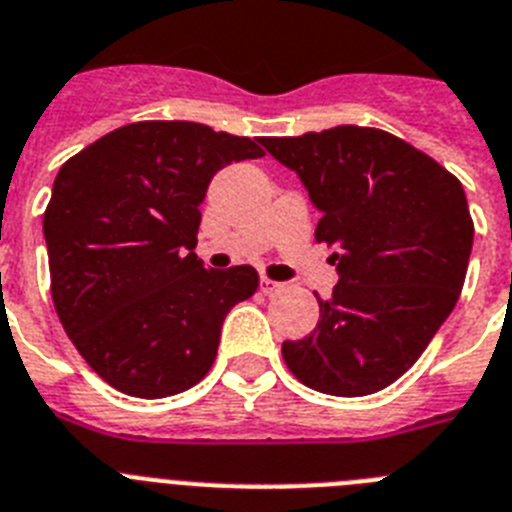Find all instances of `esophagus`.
Masks as SVG:
<instances>
[{
  "label": "esophagus",
  "instance_id": "34e87169",
  "mask_svg": "<svg viewBox=\"0 0 512 512\" xmlns=\"http://www.w3.org/2000/svg\"><path fill=\"white\" fill-rule=\"evenodd\" d=\"M281 283H275V281H270V278H260V291L265 293V296H273V293H278L281 291Z\"/></svg>",
  "mask_w": 512,
  "mask_h": 512
}]
</instances>
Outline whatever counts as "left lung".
Here are the masks:
<instances>
[{
	"label": "left lung",
	"instance_id": "1",
	"mask_svg": "<svg viewBox=\"0 0 512 512\" xmlns=\"http://www.w3.org/2000/svg\"><path fill=\"white\" fill-rule=\"evenodd\" d=\"M260 144L301 177L340 281L319 322L283 342L288 371L332 397H366L410 371L464 288L474 221L461 182L381 128L335 126Z\"/></svg>",
	"mask_w": 512,
	"mask_h": 512
}]
</instances>
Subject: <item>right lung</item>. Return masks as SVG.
<instances>
[{"label":"right lung","instance_id":"1","mask_svg":"<svg viewBox=\"0 0 512 512\" xmlns=\"http://www.w3.org/2000/svg\"><path fill=\"white\" fill-rule=\"evenodd\" d=\"M257 139L190 121H141L69 159L43 213L51 296L87 366L128 397L162 399L211 371L221 324L250 299V265L195 255L201 203L221 167Z\"/></svg>","mask_w":512,"mask_h":512}]
</instances>
